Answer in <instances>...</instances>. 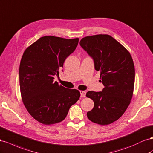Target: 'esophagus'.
<instances>
[{"label":"esophagus","instance_id":"obj_1","mask_svg":"<svg viewBox=\"0 0 153 153\" xmlns=\"http://www.w3.org/2000/svg\"><path fill=\"white\" fill-rule=\"evenodd\" d=\"M80 97L82 98H84L85 97L86 92L85 91H80Z\"/></svg>","mask_w":153,"mask_h":153}]
</instances>
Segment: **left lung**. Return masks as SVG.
Instances as JSON below:
<instances>
[{
	"instance_id": "1",
	"label": "left lung",
	"mask_w": 153,
	"mask_h": 153,
	"mask_svg": "<svg viewBox=\"0 0 153 153\" xmlns=\"http://www.w3.org/2000/svg\"><path fill=\"white\" fill-rule=\"evenodd\" d=\"M80 45L93 58L94 69L100 71V82L104 85L102 91L86 93L94 102L93 109L87 117L97 124H110L122 116L133 97V59L127 49L109 35L85 36Z\"/></svg>"
}]
</instances>
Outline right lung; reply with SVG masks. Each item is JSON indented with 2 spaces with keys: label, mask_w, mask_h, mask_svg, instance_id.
<instances>
[{
  "label": "right lung",
  "mask_w": 153,
  "mask_h": 153,
  "mask_svg": "<svg viewBox=\"0 0 153 153\" xmlns=\"http://www.w3.org/2000/svg\"><path fill=\"white\" fill-rule=\"evenodd\" d=\"M78 40L45 36L23 53L19 67L22 100L31 116L44 125L64 120L80 97L78 90L65 88L53 80Z\"/></svg>",
  "instance_id": "add662e5"
}]
</instances>
